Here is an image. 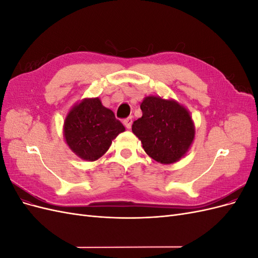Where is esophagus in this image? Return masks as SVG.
I'll return each mask as SVG.
<instances>
[{
	"label": "esophagus",
	"mask_w": 258,
	"mask_h": 258,
	"mask_svg": "<svg viewBox=\"0 0 258 258\" xmlns=\"http://www.w3.org/2000/svg\"><path fill=\"white\" fill-rule=\"evenodd\" d=\"M123 124L126 126L127 129H130L131 128V124H132V117H128V118H126L123 120Z\"/></svg>",
	"instance_id": "obj_1"
}]
</instances>
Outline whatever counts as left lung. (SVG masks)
Instances as JSON below:
<instances>
[{
	"mask_svg": "<svg viewBox=\"0 0 258 258\" xmlns=\"http://www.w3.org/2000/svg\"><path fill=\"white\" fill-rule=\"evenodd\" d=\"M142 117L132 132L141 140L145 153L160 163H174L188 152L195 139L189 112L174 100L145 97L140 105Z\"/></svg>",
	"mask_w": 258,
	"mask_h": 258,
	"instance_id": "8db88e82",
	"label": "left lung"
}]
</instances>
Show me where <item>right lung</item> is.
<instances>
[{
	"label": "right lung",
	"instance_id": "1",
	"mask_svg": "<svg viewBox=\"0 0 258 258\" xmlns=\"http://www.w3.org/2000/svg\"><path fill=\"white\" fill-rule=\"evenodd\" d=\"M124 131L113 111L99 98L84 99L66 117L63 136L71 151L80 158L95 161L110 148L113 140Z\"/></svg>",
	"mask_w": 258,
	"mask_h": 258
}]
</instances>
